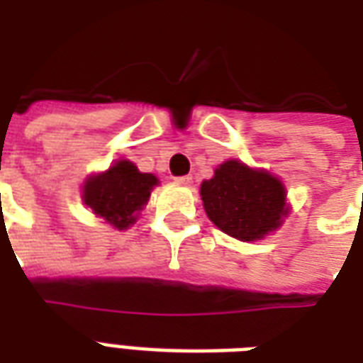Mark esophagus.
<instances>
[{
    "label": "esophagus",
    "instance_id": "34e87169",
    "mask_svg": "<svg viewBox=\"0 0 363 363\" xmlns=\"http://www.w3.org/2000/svg\"><path fill=\"white\" fill-rule=\"evenodd\" d=\"M175 181L179 182V184H184V186H190V184H192V177H190V175H184V177H177Z\"/></svg>",
    "mask_w": 363,
    "mask_h": 363
}]
</instances>
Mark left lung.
I'll use <instances>...</instances> for the list:
<instances>
[{"instance_id":"obj_1","label":"left lung","mask_w":363,"mask_h":363,"mask_svg":"<svg viewBox=\"0 0 363 363\" xmlns=\"http://www.w3.org/2000/svg\"><path fill=\"white\" fill-rule=\"evenodd\" d=\"M203 209L218 230L239 241H259L277 232L290 213L286 188L267 169L228 160L199 188Z\"/></svg>"}]
</instances>
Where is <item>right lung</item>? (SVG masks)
<instances>
[{
    "label": "right lung",
    "instance_id": "right-lung-1",
    "mask_svg": "<svg viewBox=\"0 0 363 363\" xmlns=\"http://www.w3.org/2000/svg\"><path fill=\"white\" fill-rule=\"evenodd\" d=\"M158 182V177L141 173L130 160H116L109 169L86 177L81 198L109 226L128 230L137 222Z\"/></svg>",
    "mask_w": 363,
    "mask_h": 363
}]
</instances>
